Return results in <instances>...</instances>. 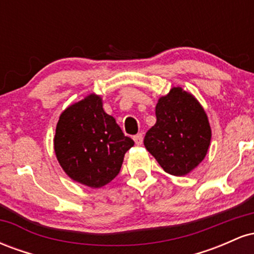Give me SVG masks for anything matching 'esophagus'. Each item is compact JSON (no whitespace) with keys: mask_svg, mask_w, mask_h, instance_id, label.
Wrapping results in <instances>:
<instances>
[{"mask_svg":"<svg viewBox=\"0 0 254 254\" xmlns=\"http://www.w3.org/2000/svg\"><path fill=\"white\" fill-rule=\"evenodd\" d=\"M133 141L137 145H141L143 143V135L142 133H137V135L133 136Z\"/></svg>","mask_w":254,"mask_h":254,"instance_id":"34e87169","label":"esophagus"}]
</instances>
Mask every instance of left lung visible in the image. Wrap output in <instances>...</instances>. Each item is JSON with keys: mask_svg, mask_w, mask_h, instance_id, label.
Returning <instances> with one entry per match:
<instances>
[{"mask_svg": "<svg viewBox=\"0 0 254 254\" xmlns=\"http://www.w3.org/2000/svg\"><path fill=\"white\" fill-rule=\"evenodd\" d=\"M155 115L144 147L165 172L185 176L206 155L211 138L208 117L196 99L179 87L159 99Z\"/></svg>", "mask_w": 254, "mask_h": 254, "instance_id": "1", "label": "left lung"}]
</instances>
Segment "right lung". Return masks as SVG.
I'll use <instances>...</instances> for the list:
<instances>
[{
	"label": "right lung",
	"mask_w": 254,
	"mask_h": 254,
	"mask_svg": "<svg viewBox=\"0 0 254 254\" xmlns=\"http://www.w3.org/2000/svg\"><path fill=\"white\" fill-rule=\"evenodd\" d=\"M54 144L64 172L75 182L98 189L118 176L133 141L105 112L101 98L92 94L61 115Z\"/></svg>",
	"instance_id": "obj_1"
}]
</instances>
